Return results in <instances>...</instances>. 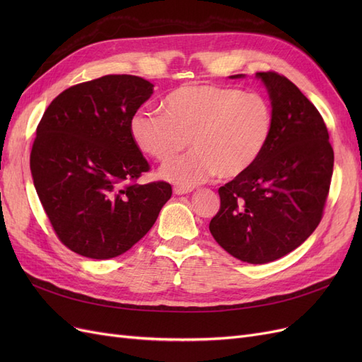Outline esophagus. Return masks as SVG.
Segmentation results:
<instances>
[{
	"label": "esophagus",
	"mask_w": 362,
	"mask_h": 362,
	"mask_svg": "<svg viewBox=\"0 0 362 362\" xmlns=\"http://www.w3.org/2000/svg\"><path fill=\"white\" fill-rule=\"evenodd\" d=\"M192 192V189H185V187H173V193L175 194H178V196H181V194H187V193H190Z\"/></svg>",
	"instance_id": "esophagus-1"
}]
</instances>
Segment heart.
<instances>
[{
	"label": "heart",
	"mask_w": 362,
	"mask_h": 362,
	"mask_svg": "<svg viewBox=\"0 0 362 362\" xmlns=\"http://www.w3.org/2000/svg\"><path fill=\"white\" fill-rule=\"evenodd\" d=\"M161 112L140 108L129 134L144 154L166 161L192 144L190 154L160 169V177L182 187L213 178L242 177L264 154L275 116L266 98L216 84H185L169 92Z\"/></svg>",
	"instance_id": "heart-1"
}]
</instances>
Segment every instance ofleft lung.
<instances>
[{
    "label": "left lung",
    "instance_id": "8db88e82",
    "mask_svg": "<svg viewBox=\"0 0 362 362\" xmlns=\"http://www.w3.org/2000/svg\"><path fill=\"white\" fill-rule=\"evenodd\" d=\"M255 76L270 98L273 134L255 166L218 189L210 233L234 258L266 264L299 247L320 223L334 151L323 117L298 87L276 72Z\"/></svg>",
    "mask_w": 362,
    "mask_h": 362
}]
</instances>
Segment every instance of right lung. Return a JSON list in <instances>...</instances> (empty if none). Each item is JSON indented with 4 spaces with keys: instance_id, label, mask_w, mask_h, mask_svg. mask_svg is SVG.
<instances>
[{
    "instance_id": "right-lung-1",
    "label": "right lung",
    "mask_w": 362,
    "mask_h": 362,
    "mask_svg": "<svg viewBox=\"0 0 362 362\" xmlns=\"http://www.w3.org/2000/svg\"><path fill=\"white\" fill-rule=\"evenodd\" d=\"M152 92L154 84L140 76L105 75L62 92L42 116L31 177L54 231L75 254L122 255L170 199L168 182L134 184L149 164L129 119Z\"/></svg>"
}]
</instances>
